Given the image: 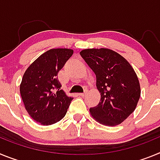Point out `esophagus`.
Instances as JSON below:
<instances>
[{"label":"esophagus","mask_w":160,"mask_h":160,"mask_svg":"<svg viewBox=\"0 0 160 160\" xmlns=\"http://www.w3.org/2000/svg\"><path fill=\"white\" fill-rule=\"evenodd\" d=\"M87 90H85V92H84V93H80V94H78V95H80V96H84L85 94H87Z\"/></svg>","instance_id":"1"}]
</instances>
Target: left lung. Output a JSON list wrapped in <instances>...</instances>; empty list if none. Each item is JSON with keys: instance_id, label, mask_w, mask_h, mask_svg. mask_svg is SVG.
Segmentation results:
<instances>
[{"instance_id": "left-lung-1", "label": "left lung", "mask_w": 160, "mask_h": 160, "mask_svg": "<svg viewBox=\"0 0 160 160\" xmlns=\"http://www.w3.org/2000/svg\"><path fill=\"white\" fill-rule=\"evenodd\" d=\"M94 72L101 99L90 108L93 118L106 126H116L135 111L140 86L132 66L122 56L111 49H87L80 52Z\"/></svg>"}]
</instances>
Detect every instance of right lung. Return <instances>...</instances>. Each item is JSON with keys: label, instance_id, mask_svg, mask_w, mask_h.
I'll use <instances>...</instances> for the list:
<instances>
[{"label": "right lung", "instance_id": "obj_1", "mask_svg": "<svg viewBox=\"0 0 160 160\" xmlns=\"http://www.w3.org/2000/svg\"><path fill=\"white\" fill-rule=\"evenodd\" d=\"M69 49H52L28 67L20 86L25 110L42 125L62 119L73 98L68 97L58 81V73L73 55Z\"/></svg>", "mask_w": 160, "mask_h": 160}]
</instances>
